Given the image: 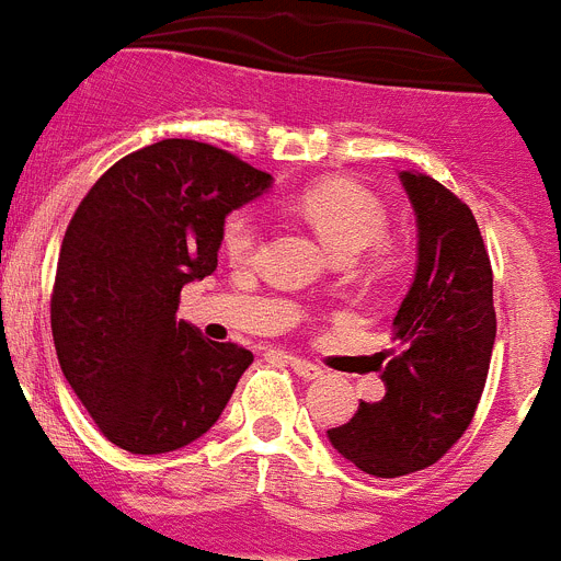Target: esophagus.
Segmentation results:
<instances>
[{"instance_id": "34e87169", "label": "esophagus", "mask_w": 561, "mask_h": 561, "mask_svg": "<svg viewBox=\"0 0 561 561\" xmlns=\"http://www.w3.org/2000/svg\"><path fill=\"white\" fill-rule=\"evenodd\" d=\"M289 367L295 369V373L300 375V378H306V381H317V378H320V375H322V369L317 367V364L306 362V358L289 356Z\"/></svg>"}]
</instances>
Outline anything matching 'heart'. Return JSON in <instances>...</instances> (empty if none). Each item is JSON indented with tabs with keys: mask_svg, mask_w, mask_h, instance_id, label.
<instances>
[{
	"mask_svg": "<svg viewBox=\"0 0 561 561\" xmlns=\"http://www.w3.org/2000/svg\"><path fill=\"white\" fill-rule=\"evenodd\" d=\"M297 210L311 222L320 239L342 259L364 253L387 233L383 203L364 186L347 180H325L297 197ZM261 236V217L250 208L233 210L222 225V247L230 259L253 253Z\"/></svg>",
	"mask_w": 561,
	"mask_h": 561,
	"instance_id": "heart-1",
	"label": "heart"
}]
</instances>
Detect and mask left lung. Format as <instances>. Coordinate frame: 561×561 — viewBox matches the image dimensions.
<instances>
[{"label": "left lung", "mask_w": 561, "mask_h": 561, "mask_svg": "<svg viewBox=\"0 0 561 561\" xmlns=\"http://www.w3.org/2000/svg\"><path fill=\"white\" fill-rule=\"evenodd\" d=\"M398 178L417 219V270L392 320L403 351L383 367V398L328 431L333 448L375 479L448 454L476 414L495 344L492 266L472 210L428 174Z\"/></svg>", "instance_id": "left-lung-1"}]
</instances>
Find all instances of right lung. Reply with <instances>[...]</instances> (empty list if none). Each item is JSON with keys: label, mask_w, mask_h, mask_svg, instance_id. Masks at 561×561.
<instances>
[{"label": "right lung", "mask_w": 561, "mask_h": 561, "mask_svg": "<svg viewBox=\"0 0 561 561\" xmlns=\"http://www.w3.org/2000/svg\"><path fill=\"white\" fill-rule=\"evenodd\" d=\"M272 174L167 138L113 163L71 217L53 291L60 369L122 450L186 448L217 423L253 353L174 320L180 289L217 270L230 210Z\"/></svg>", "instance_id": "right-lung-1"}]
</instances>
